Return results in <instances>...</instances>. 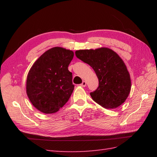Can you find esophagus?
I'll return each instance as SVG.
<instances>
[{"label": "esophagus", "instance_id": "34e87169", "mask_svg": "<svg viewBox=\"0 0 157 157\" xmlns=\"http://www.w3.org/2000/svg\"><path fill=\"white\" fill-rule=\"evenodd\" d=\"M80 86H82V87H85V86H86V82L85 81H83L82 84H80Z\"/></svg>", "mask_w": 157, "mask_h": 157}]
</instances>
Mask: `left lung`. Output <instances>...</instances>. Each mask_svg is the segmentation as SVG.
I'll list each match as a JSON object with an SVG mask.
<instances>
[{
  "label": "left lung",
  "mask_w": 157,
  "mask_h": 157,
  "mask_svg": "<svg viewBox=\"0 0 157 157\" xmlns=\"http://www.w3.org/2000/svg\"><path fill=\"white\" fill-rule=\"evenodd\" d=\"M77 57L94 69L99 86L90 92L93 101L102 107L116 109L128 97L131 90V78L127 67L118 54L109 48L79 50Z\"/></svg>",
  "instance_id": "left-lung-1"
}]
</instances>
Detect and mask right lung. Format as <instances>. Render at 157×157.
Wrapping results in <instances>:
<instances>
[{"instance_id": "obj_1", "label": "right lung", "mask_w": 157, "mask_h": 157, "mask_svg": "<svg viewBox=\"0 0 157 157\" xmlns=\"http://www.w3.org/2000/svg\"><path fill=\"white\" fill-rule=\"evenodd\" d=\"M74 56L62 47L48 50L36 60L26 80V93L36 109L46 114L57 112L74 89L68 66Z\"/></svg>"}]
</instances>
